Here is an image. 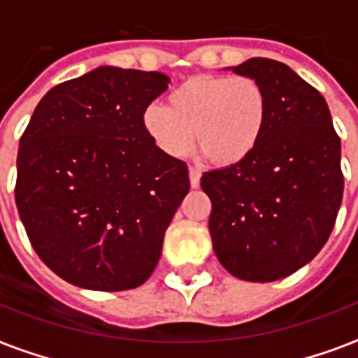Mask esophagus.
I'll use <instances>...</instances> for the list:
<instances>
[{"label": "esophagus", "instance_id": "1", "mask_svg": "<svg viewBox=\"0 0 358 358\" xmlns=\"http://www.w3.org/2000/svg\"><path fill=\"white\" fill-rule=\"evenodd\" d=\"M189 184L193 189H196L199 185H201V171L195 167L189 169Z\"/></svg>", "mask_w": 358, "mask_h": 358}]
</instances>
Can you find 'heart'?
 Listing matches in <instances>:
<instances>
[{
	"label": "heart",
	"mask_w": 358,
	"mask_h": 358,
	"mask_svg": "<svg viewBox=\"0 0 358 358\" xmlns=\"http://www.w3.org/2000/svg\"><path fill=\"white\" fill-rule=\"evenodd\" d=\"M264 87L247 76H195L169 94V106L150 103L143 126L171 157H184L196 143L219 165L245 162L267 124Z\"/></svg>",
	"instance_id": "heart-1"
}]
</instances>
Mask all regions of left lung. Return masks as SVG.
Listing matches in <instances>:
<instances>
[{
	"label": "left lung",
	"instance_id": "left-lung-1",
	"mask_svg": "<svg viewBox=\"0 0 358 358\" xmlns=\"http://www.w3.org/2000/svg\"><path fill=\"white\" fill-rule=\"evenodd\" d=\"M267 96V124L245 162L204 173L210 236L221 266L249 282H273L322 250L338 215L344 176L327 102L288 64L252 57L232 66Z\"/></svg>",
	"mask_w": 358,
	"mask_h": 358
}]
</instances>
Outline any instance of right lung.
Segmentation results:
<instances>
[{"label":"right lung","instance_id":"1","mask_svg":"<svg viewBox=\"0 0 358 358\" xmlns=\"http://www.w3.org/2000/svg\"><path fill=\"white\" fill-rule=\"evenodd\" d=\"M169 83L162 72L98 66L48 91L20 139V219L38 258L78 288L131 289L156 269L189 193L187 165L143 126Z\"/></svg>","mask_w":358,"mask_h":358}]
</instances>
